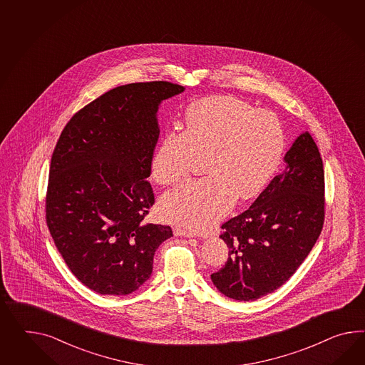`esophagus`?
<instances>
[{
  "instance_id": "esophagus-1",
  "label": "esophagus",
  "mask_w": 365,
  "mask_h": 365,
  "mask_svg": "<svg viewBox=\"0 0 365 365\" xmlns=\"http://www.w3.org/2000/svg\"><path fill=\"white\" fill-rule=\"evenodd\" d=\"M174 235L178 236V237H195V233L183 231V230H180V228H174Z\"/></svg>"
}]
</instances>
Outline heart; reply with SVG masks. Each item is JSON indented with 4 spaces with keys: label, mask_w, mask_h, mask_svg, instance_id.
I'll use <instances>...</instances> for the list:
<instances>
[{
    "label": "heart",
    "mask_w": 365,
    "mask_h": 365,
    "mask_svg": "<svg viewBox=\"0 0 365 365\" xmlns=\"http://www.w3.org/2000/svg\"><path fill=\"white\" fill-rule=\"evenodd\" d=\"M284 148V129L273 113L232 96L197 100L187 109L186 128L163 134L151 175L163 186L178 183L194 157H205L202 171L207 177L166 192L160 214L188 231L210 230L235 200L250 199L267 186Z\"/></svg>",
    "instance_id": "heart-1"
}]
</instances>
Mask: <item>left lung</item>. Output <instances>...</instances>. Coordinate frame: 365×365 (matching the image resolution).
<instances>
[{
	"label": "left lung",
	"mask_w": 365,
	"mask_h": 365,
	"mask_svg": "<svg viewBox=\"0 0 365 365\" xmlns=\"http://www.w3.org/2000/svg\"><path fill=\"white\" fill-rule=\"evenodd\" d=\"M284 169L245 212L222 225L225 267L211 274L235 301H255L293 276L319 237L324 222V171L309 132L284 154Z\"/></svg>",
	"instance_id": "1"
}]
</instances>
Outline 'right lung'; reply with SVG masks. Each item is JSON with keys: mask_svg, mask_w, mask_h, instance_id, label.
Instances as JSON below:
<instances>
[{"mask_svg": "<svg viewBox=\"0 0 365 365\" xmlns=\"http://www.w3.org/2000/svg\"><path fill=\"white\" fill-rule=\"evenodd\" d=\"M183 91L169 81L110 89L72 117L55 146L46 220L72 274L96 293L138 290L173 236L170 227L143 222L154 205L146 178L160 103Z\"/></svg>", "mask_w": 365, "mask_h": 365, "instance_id": "obj_1", "label": "right lung"}]
</instances>
